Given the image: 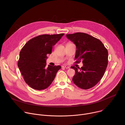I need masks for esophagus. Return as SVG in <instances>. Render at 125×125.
<instances>
[{
  "label": "esophagus",
  "instance_id": "esophagus-1",
  "mask_svg": "<svg viewBox=\"0 0 125 125\" xmlns=\"http://www.w3.org/2000/svg\"><path fill=\"white\" fill-rule=\"evenodd\" d=\"M62 68H66V69H69L70 67L68 66H66V65H64V66H62Z\"/></svg>",
  "mask_w": 125,
  "mask_h": 125
}]
</instances>
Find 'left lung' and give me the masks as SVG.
Returning <instances> with one entry per match:
<instances>
[{"label":"left lung","mask_w":125,"mask_h":125,"mask_svg":"<svg viewBox=\"0 0 125 125\" xmlns=\"http://www.w3.org/2000/svg\"><path fill=\"white\" fill-rule=\"evenodd\" d=\"M66 37L76 46L75 63H83L81 68L71 67L76 72L74 83L83 90L94 87L102 79L107 66V49L99 40L85 33L67 34Z\"/></svg>","instance_id":"8db88e82"}]
</instances>
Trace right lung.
I'll use <instances>...</instances> for the list:
<instances>
[{
    "mask_svg": "<svg viewBox=\"0 0 125 125\" xmlns=\"http://www.w3.org/2000/svg\"><path fill=\"white\" fill-rule=\"evenodd\" d=\"M64 33L42 34L29 40L22 48L18 66L25 82L37 90L48 87L54 80L59 65L46 67L47 54Z\"/></svg>",
    "mask_w": 125,
    "mask_h": 125,
    "instance_id": "1",
    "label": "right lung"
}]
</instances>
